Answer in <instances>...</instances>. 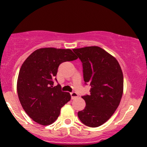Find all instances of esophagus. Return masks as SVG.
I'll use <instances>...</instances> for the list:
<instances>
[{
	"label": "esophagus",
	"mask_w": 147,
	"mask_h": 147,
	"mask_svg": "<svg viewBox=\"0 0 147 147\" xmlns=\"http://www.w3.org/2000/svg\"><path fill=\"white\" fill-rule=\"evenodd\" d=\"M70 95H71V98H72V100H75V98L78 97V94L75 92H71Z\"/></svg>",
	"instance_id": "34e87169"
}]
</instances>
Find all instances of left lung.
Here are the masks:
<instances>
[{
    "instance_id": "obj_1",
    "label": "left lung",
    "mask_w": 147,
    "mask_h": 147,
    "mask_svg": "<svg viewBox=\"0 0 147 147\" xmlns=\"http://www.w3.org/2000/svg\"><path fill=\"white\" fill-rule=\"evenodd\" d=\"M73 51L82 63L84 83L91 87L90 95L82 97L86 106L78 112V117L87 127H100L112 116L121 101L122 70L117 59L98 46Z\"/></svg>"
}]
</instances>
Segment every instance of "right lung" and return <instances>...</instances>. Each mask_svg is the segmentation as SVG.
I'll list each match as a JSON object with an SVG mask.
<instances>
[{
  "label": "right lung",
  "mask_w": 147,
  "mask_h": 147,
  "mask_svg": "<svg viewBox=\"0 0 147 147\" xmlns=\"http://www.w3.org/2000/svg\"><path fill=\"white\" fill-rule=\"evenodd\" d=\"M78 59L70 49L44 47L34 51L22 65L17 81L19 100L27 115L35 122L53 124L60 109L70 100L61 86H53L59 65Z\"/></svg>",
  "instance_id": "obj_1"
}]
</instances>
